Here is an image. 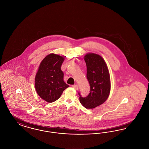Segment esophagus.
Segmentation results:
<instances>
[{"label":"esophagus","mask_w":149,"mask_h":149,"mask_svg":"<svg viewBox=\"0 0 149 149\" xmlns=\"http://www.w3.org/2000/svg\"><path fill=\"white\" fill-rule=\"evenodd\" d=\"M72 87L73 88H74L75 89H78V86L77 84H74V85H72Z\"/></svg>","instance_id":"34e87169"}]
</instances>
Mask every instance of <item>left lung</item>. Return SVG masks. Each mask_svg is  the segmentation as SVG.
I'll return each instance as SVG.
<instances>
[{
  "label": "left lung",
  "instance_id": "left-lung-1",
  "mask_svg": "<svg viewBox=\"0 0 149 149\" xmlns=\"http://www.w3.org/2000/svg\"><path fill=\"white\" fill-rule=\"evenodd\" d=\"M86 65V78L90 84V93L82 97L79 92L80 103L87 109L99 106L106 100L111 90L109 73L103 58L95 54L84 56Z\"/></svg>",
  "mask_w": 149,
  "mask_h": 149
}]
</instances>
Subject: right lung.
Returning <instances> with one entry per match:
<instances>
[{
    "label": "right lung",
    "instance_id": "right-lung-1",
    "mask_svg": "<svg viewBox=\"0 0 149 149\" xmlns=\"http://www.w3.org/2000/svg\"><path fill=\"white\" fill-rule=\"evenodd\" d=\"M64 58L51 54L45 57L40 65L35 77V88L38 95L52 103L58 99L69 86L64 82L61 66Z\"/></svg>",
    "mask_w": 149,
    "mask_h": 149
}]
</instances>
